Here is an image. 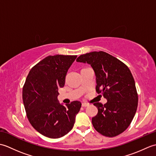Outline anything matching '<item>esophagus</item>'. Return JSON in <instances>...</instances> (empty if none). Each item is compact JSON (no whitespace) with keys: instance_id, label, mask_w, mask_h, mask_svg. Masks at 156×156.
<instances>
[{"instance_id":"obj_1","label":"esophagus","mask_w":156,"mask_h":156,"mask_svg":"<svg viewBox=\"0 0 156 156\" xmlns=\"http://www.w3.org/2000/svg\"><path fill=\"white\" fill-rule=\"evenodd\" d=\"M88 104H86V103H82V107H88Z\"/></svg>"}]
</instances>
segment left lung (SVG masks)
<instances>
[{
  "mask_svg": "<svg viewBox=\"0 0 156 156\" xmlns=\"http://www.w3.org/2000/svg\"><path fill=\"white\" fill-rule=\"evenodd\" d=\"M78 62L89 64L95 72L96 92L107 99L104 105L95 102L98 113L92 119L99 133L112 137L130 125L137 111L138 94L130 69L123 62L104 51H92L79 56Z\"/></svg>",
  "mask_w": 156,
  "mask_h": 156,
  "instance_id": "1",
  "label": "left lung"
}]
</instances>
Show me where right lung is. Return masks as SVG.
Masks as SVG:
<instances>
[{"label":"right lung","mask_w":156,"mask_h":156,"mask_svg":"<svg viewBox=\"0 0 156 156\" xmlns=\"http://www.w3.org/2000/svg\"><path fill=\"white\" fill-rule=\"evenodd\" d=\"M77 55H49L29 71L23 88V101L29 122L39 133L57 139L71 131L81 102L64 106L57 97L69 68Z\"/></svg>","instance_id":"obj_1"}]
</instances>
